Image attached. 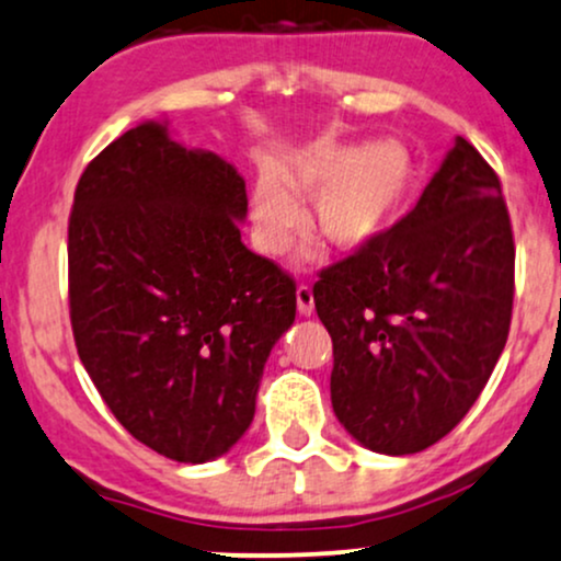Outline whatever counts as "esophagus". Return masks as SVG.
<instances>
[{"instance_id":"1","label":"esophagus","mask_w":561,"mask_h":561,"mask_svg":"<svg viewBox=\"0 0 561 561\" xmlns=\"http://www.w3.org/2000/svg\"><path fill=\"white\" fill-rule=\"evenodd\" d=\"M296 307H299V314H305V318H309V314L314 312V294H312V288H309V286L296 288Z\"/></svg>"}]
</instances>
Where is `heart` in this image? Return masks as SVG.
Masks as SVG:
<instances>
[{"instance_id":"1","label":"heart","mask_w":561,"mask_h":561,"mask_svg":"<svg viewBox=\"0 0 561 561\" xmlns=\"http://www.w3.org/2000/svg\"><path fill=\"white\" fill-rule=\"evenodd\" d=\"M414 188V162L393 144L320 141L262 170L252 191L260 247L280 254L301 222L296 199H314L312 226L339 252H365L399 220Z\"/></svg>"}]
</instances>
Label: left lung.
<instances>
[{"label":"left lung","mask_w":561,"mask_h":561,"mask_svg":"<svg viewBox=\"0 0 561 561\" xmlns=\"http://www.w3.org/2000/svg\"><path fill=\"white\" fill-rule=\"evenodd\" d=\"M515 241L502 183L462 136L375 247L322 270L331 401L365 449L423 451L470 412L502 357Z\"/></svg>","instance_id":"left-lung-1"}]
</instances>
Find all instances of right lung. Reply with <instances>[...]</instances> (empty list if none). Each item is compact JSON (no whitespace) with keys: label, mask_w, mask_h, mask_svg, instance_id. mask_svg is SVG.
<instances>
[{"label":"right lung","mask_w":561,"mask_h":561,"mask_svg":"<svg viewBox=\"0 0 561 561\" xmlns=\"http://www.w3.org/2000/svg\"><path fill=\"white\" fill-rule=\"evenodd\" d=\"M247 183L164 121L89 162L68 226L78 357L117 423L183 465L222 457L254 420L296 286L243 247Z\"/></svg>","instance_id":"add662e5"}]
</instances>
